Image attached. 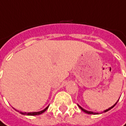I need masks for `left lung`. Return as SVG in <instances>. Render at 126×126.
<instances>
[{"mask_svg": "<svg viewBox=\"0 0 126 126\" xmlns=\"http://www.w3.org/2000/svg\"><path fill=\"white\" fill-rule=\"evenodd\" d=\"M118 101H117V102L115 103V104H114V105H113V106H111V107H110V108H109L108 109H106V110H104L103 112H104V113H106V112H107V111H108L109 110H110L111 108H113L116 105V103H118ZM78 107L80 108V109H81V110H83V112H85V113H88V114H98V113H93V111H88V110H85L84 108H83L81 107V106H79L78 104Z\"/></svg>", "mask_w": 126, "mask_h": 126, "instance_id": "1", "label": "left lung"}]
</instances>
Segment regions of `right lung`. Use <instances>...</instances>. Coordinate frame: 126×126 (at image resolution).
<instances>
[{"instance_id": "obj_1", "label": "right lung", "mask_w": 126, "mask_h": 126, "mask_svg": "<svg viewBox=\"0 0 126 126\" xmlns=\"http://www.w3.org/2000/svg\"><path fill=\"white\" fill-rule=\"evenodd\" d=\"M49 107V106H47V107L44 110H41V111H38V112H32V113H23V112H20V114H23V115H40V114H42L43 113H44L47 109Z\"/></svg>"}]
</instances>
